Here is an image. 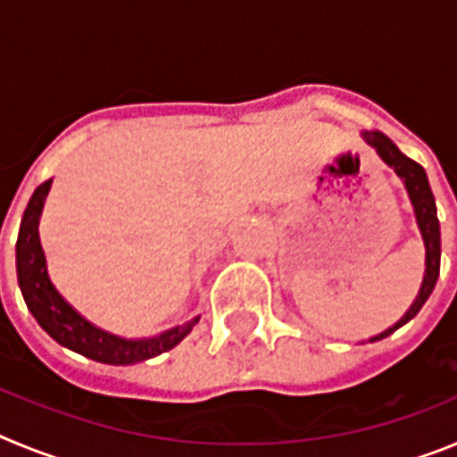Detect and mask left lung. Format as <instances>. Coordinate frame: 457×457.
Listing matches in <instances>:
<instances>
[{"label": "left lung", "instance_id": "8db88e82", "mask_svg": "<svg viewBox=\"0 0 457 457\" xmlns=\"http://www.w3.org/2000/svg\"><path fill=\"white\" fill-rule=\"evenodd\" d=\"M364 141L369 146L375 148L379 157H382V162L389 164L391 169L395 171V176L405 183L407 194H410V201L414 205V215H417V224L419 231L423 236V245H426V274H423V284L421 290H419L417 300L411 302V306L407 309L405 316L401 320L395 322L394 327L385 329L378 337L369 338L370 343L379 341V338H386L389 334H394L398 327H403L405 322H410L411 318L417 316L421 306L426 304V300L433 293L435 284H437L439 277V258H442V242H439V220H437V205H435V196L433 189H430V183H428V176L423 171V167L414 160H410L407 155H403L398 151L394 141L389 139L386 135H382L379 130H364L361 132Z\"/></svg>", "mask_w": 457, "mask_h": 457}]
</instances>
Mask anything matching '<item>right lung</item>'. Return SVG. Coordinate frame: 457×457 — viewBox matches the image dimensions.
<instances>
[{
    "instance_id": "add662e5",
    "label": "right lung",
    "mask_w": 457,
    "mask_h": 457,
    "mask_svg": "<svg viewBox=\"0 0 457 457\" xmlns=\"http://www.w3.org/2000/svg\"><path fill=\"white\" fill-rule=\"evenodd\" d=\"M52 180H46L31 194L29 204L20 224L18 245H15V263H18V284L27 309L38 320V325L54 338L59 345L79 353L84 357L100 361V364L130 366L137 361L157 357L176 348L199 322V316L185 325L173 327L167 332L151 338H123L112 332H104L79 313L52 284L47 274V261L38 236V221L46 196L50 192Z\"/></svg>"
}]
</instances>
